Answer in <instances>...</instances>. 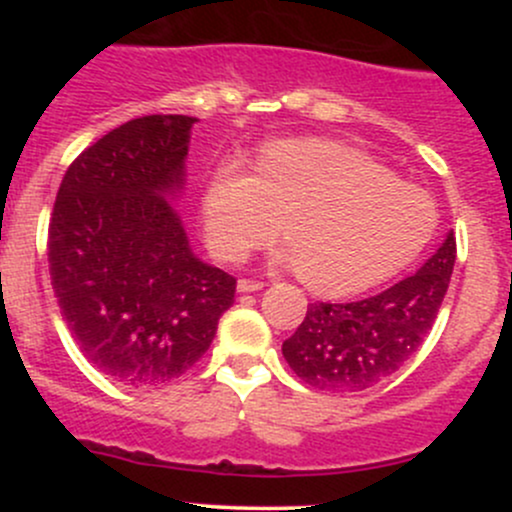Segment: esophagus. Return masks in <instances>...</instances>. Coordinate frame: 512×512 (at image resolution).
Instances as JSON below:
<instances>
[{
    "label": "esophagus",
    "mask_w": 512,
    "mask_h": 512,
    "mask_svg": "<svg viewBox=\"0 0 512 512\" xmlns=\"http://www.w3.org/2000/svg\"><path fill=\"white\" fill-rule=\"evenodd\" d=\"M262 281L255 279H238V291L240 293H252V291H260L262 289Z\"/></svg>",
    "instance_id": "esophagus-1"
}]
</instances>
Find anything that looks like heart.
<instances>
[{
    "mask_svg": "<svg viewBox=\"0 0 512 512\" xmlns=\"http://www.w3.org/2000/svg\"><path fill=\"white\" fill-rule=\"evenodd\" d=\"M207 243L238 262L276 233L281 260L322 293L370 289L402 272L438 226L433 199L354 146L284 139L262 146L255 173L238 163L216 170L202 202Z\"/></svg>",
    "mask_w": 512,
    "mask_h": 512,
    "instance_id": "heart-1",
    "label": "heart"
}]
</instances>
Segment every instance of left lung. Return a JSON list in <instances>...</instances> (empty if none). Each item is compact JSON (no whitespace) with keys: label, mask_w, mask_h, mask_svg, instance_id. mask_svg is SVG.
Segmentation results:
<instances>
[{"label":"left lung","mask_w":512,"mask_h":512,"mask_svg":"<svg viewBox=\"0 0 512 512\" xmlns=\"http://www.w3.org/2000/svg\"><path fill=\"white\" fill-rule=\"evenodd\" d=\"M455 233L399 284L354 303H310L286 339V363L317 390L358 392L390 378L419 351L436 322L455 267Z\"/></svg>","instance_id":"8db88e82"}]
</instances>
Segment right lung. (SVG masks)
Instances as JSON below:
<instances>
[{
	"label": "right lung",
	"mask_w": 512,
	"mask_h": 512,
	"mask_svg": "<svg viewBox=\"0 0 512 512\" xmlns=\"http://www.w3.org/2000/svg\"><path fill=\"white\" fill-rule=\"evenodd\" d=\"M197 117L115 127L64 173L48 231L50 279L69 332L101 373L149 387L180 378L233 305L236 276L190 250L166 199L185 185Z\"/></svg>",
	"instance_id": "right-lung-1"
}]
</instances>
